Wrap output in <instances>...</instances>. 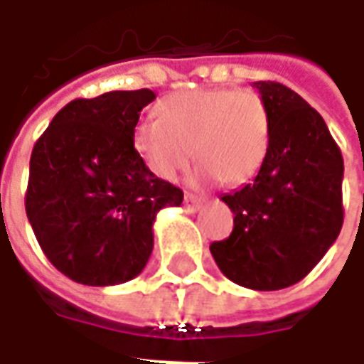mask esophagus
I'll return each mask as SVG.
<instances>
[{
    "mask_svg": "<svg viewBox=\"0 0 364 364\" xmlns=\"http://www.w3.org/2000/svg\"><path fill=\"white\" fill-rule=\"evenodd\" d=\"M205 205V198L203 197H197V195H191V193H187L185 195V208L187 210H191V213H197L200 206Z\"/></svg>",
    "mask_w": 364,
    "mask_h": 364,
    "instance_id": "1",
    "label": "esophagus"
}]
</instances>
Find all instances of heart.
Returning a JSON list of instances; mask_svg holds the SVG:
<instances>
[{
	"label": "heart",
	"instance_id": "heart-1",
	"mask_svg": "<svg viewBox=\"0 0 364 364\" xmlns=\"http://www.w3.org/2000/svg\"><path fill=\"white\" fill-rule=\"evenodd\" d=\"M161 117H142L132 130L138 156L166 181L177 177L193 156L195 179L242 185L267 158L271 119L265 101L250 90H191L167 95Z\"/></svg>",
	"mask_w": 364,
	"mask_h": 364
}]
</instances>
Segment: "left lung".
<instances>
[{"mask_svg":"<svg viewBox=\"0 0 364 364\" xmlns=\"http://www.w3.org/2000/svg\"><path fill=\"white\" fill-rule=\"evenodd\" d=\"M271 119L267 158L252 183L222 200L234 230L210 244L230 281L279 290L310 273L343 226V158L321 114L277 82H255Z\"/></svg>","mask_w":364,"mask_h":364,"instance_id":"left-lung-1","label":"left lung"}]
</instances>
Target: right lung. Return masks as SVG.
Returning a JSON list of instances; mask_svg holds the SVG:
<instances>
[{
    "instance_id": "add662e5",
    "label": "right lung",
    "mask_w": 364,
    "mask_h": 364,
    "mask_svg": "<svg viewBox=\"0 0 364 364\" xmlns=\"http://www.w3.org/2000/svg\"><path fill=\"white\" fill-rule=\"evenodd\" d=\"M151 90L75 99L56 112L31 154L27 218L60 273L111 287L142 273L156 214L183 191L151 173L132 144Z\"/></svg>"
}]
</instances>
